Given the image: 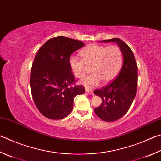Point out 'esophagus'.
Segmentation results:
<instances>
[{
	"label": "esophagus",
	"instance_id": "obj_1",
	"mask_svg": "<svg viewBox=\"0 0 161 161\" xmlns=\"http://www.w3.org/2000/svg\"><path fill=\"white\" fill-rule=\"evenodd\" d=\"M86 93H88L89 94H90V95H92V96H93V92H92V91H90V90H88V89H86Z\"/></svg>",
	"mask_w": 161,
	"mask_h": 161
}]
</instances>
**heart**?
<instances>
[{
  "instance_id": "heart-1",
  "label": "heart",
  "mask_w": 161,
  "mask_h": 161,
  "mask_svg": "<svg viewBox=\"0 0 161 161\" xmlns=\"http://www.w3.org/2000/svg\"><path fill=\"white\" fill-rule=\"evenodd\" d=\"M80 58L72 56L69 66L76 77H84L87 68L92 73L81 80L80 84L87 89H93L102 81L108 83L118 74L123 62V54L118 46H105L91 44L80 51Z\"/></svg>"
}]
</instances>
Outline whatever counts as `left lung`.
Returning <instances> with one entry per match:
<instances>
[{
    "label": "left lung",
    "mask_w": 161,
    "mask_h": 161,
    "mask_svg": "<svg viewBox=\"0 0 161 161\" xmlns=\"http://www.w3.org/2000/svg\"><path fill=\"white\" fill-rule=\"evenodd\" d=\"M100 42H115L123 54V64L117 78L108 85L93 92L102 99L101 106L94 110L96 115L106 122H113L126 114L135 97L137 64L132 51L123 41L115 38Z\"/></svg>",
    "instance_id": "left-lung-1"
}]
</instances>
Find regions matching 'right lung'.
Returning a JSON list of instances; mask_svg holds the SVG:
<instances>
[{
    "instance_id": "right-lung-1",
    "label": "right lung",
    "mask_w": 161,
    "mask_h": 161,
    "mask_svg": "<svg viewBox=\"0 0 161 161\" xmlns=\"http://www.w3.org/2000/svg\"><path fill=\"white\" fill-rule=\"evenodd\" d=\"M84 46L80 41L58 36L48 40L37 52L31 69L30 87L35 105L46 118H65L72 110L74 98L85 92L81 85L69 86L75 82L69 58Z\"/></svg>"
}]
</instances>
